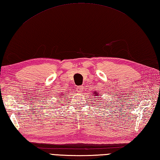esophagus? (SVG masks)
<instances>
[{
  "instance_id": "34e87169",
  "label": "esophagus",
  "mask_w": 160,
  "mask_h": 160,
  "mask_svg": "<svg viewBox=\"0 0 160 160\" xmlns=\"http://www.w3.org/2000/svg\"><path fill=\"white\" fill-rule=\"evenodd\" d=\"M82 89H83L82 86H78V87H77V88H76L78 93H82Z\"/></svg>"
}]
</instances>
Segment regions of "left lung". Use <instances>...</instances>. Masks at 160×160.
I'll return each instance as SVG.
<instances>
[{"mask_svg":"<svg viewBox=\"0 0 160 160\" xmlns=\"http://www.w3.org/2000/svg\"><path fill=\"white\" fill-rule=\"evenodd\" d=\"M94 94H93V95H94V96H95V97H97V98H99V97H100V95H99V94H98V93L97 92H94Z\"/></svg>","mask_w":160,"mask_h":160,"instance_id":"obj_1","label":"left lung"}]
</instances>
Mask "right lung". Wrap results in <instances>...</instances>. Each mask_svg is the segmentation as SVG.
<instances>
[{
  "label": "right lung",
  "mask_w": 160,
  "mask_h": 160,
  "mask_svg": "<svg viewBox=\"0 0 160 160\" xmlns=\"http://www.w3.org/2000/svg\"><path fill=\"white\" fill-rule=\"evenodd\" d=\"M61 95H62V94H61Z\"/></svg>",
  "instance_id": "add662e5"
}]
</instances>
